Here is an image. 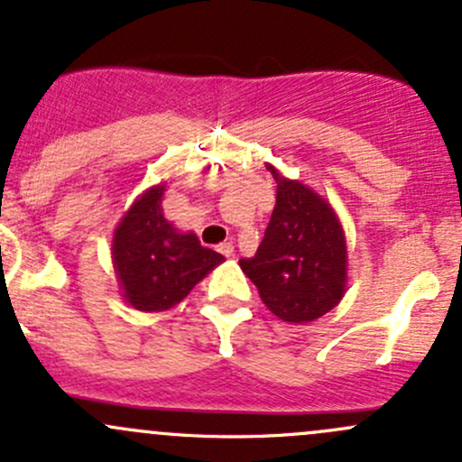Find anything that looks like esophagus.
<instances>
[{
  "mask_svg": "<svg viewBox=\"0 0 462 462\" xmlns=\"http://www.w3.org/2000/svg\"><path fill=\"white\" fill-rule=\"evenodd\" d=\"M217 250L221 252V254L226 256V259H232V256H235V245H232V244H221V245L217 247Z\"/></svg>",
  "mask_w": 462,
  "mask_h": 462,
  "instance_id": "obj_1",
  "label": "esophagus"
}]
</instances>
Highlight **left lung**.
Here are the masks:
<instances>
[{
  "label": "left lung",
  "instance_id": "8db88e82",
  "mask_svg": "<svg viewBox=\"0 0 462 462\" xmlns=\"http://www.w3.org/2000/svg\"><path fill=\"white\" fill-rule=\"evenodd\" d=\"M276 203L259 250L241 259L261 300L285 323H312L337 308L347 290V241L337 210L299 179L268 163Z\"/></svg>",
  "mask_w": 462,
  "mask_h": 462
}]
</instances>
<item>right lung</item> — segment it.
<instances>
[{"mask_svg":"<svg viewBox=\"0 0 462 462\" xmlns=\"http://www.w3.org/2000/svg\"><path fill=\"white\" fill-rule=\"evenodd\" d=\"M166 181L150 186L124 212L113 232V265L121 296L139 312H166L181 303L223 256L181 232L163 215Z\"/></svg>","mask_w":462,"mask_h":462,"instance_id":"1","label":"right lung"}]
</instances>
